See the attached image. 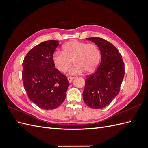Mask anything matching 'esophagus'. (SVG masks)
I'll use <instances>...</instances> for the list:
<instances>
[{
    "label": "esophagus",
    "instance_id": "34e87169",
    "mask_svg": "<svg viewBox=\"0 0 148 148\" xmlns=\"http://www.w3.org/2000/svg\"><path fill=\"white\" fill-rule=\"evenodd\" d=\"M74 77H69L68 78V80H69V82L70 83V82H71L73 81V80L74 79Z\"/></svg>",
    "mask_w": 148,
    "mask_h": 148
}]
</instances>
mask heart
Returning a JSON list of instances; mask_svg holds the SVG:
<instances>
[{"label": "heart", "instance_id": "b5f03b06", "mask_svg": "<svg viewBox=\"0 0 148 148\" xmlns=\"http://www.w3.org/2000/svg\"><path fill=\"white\" fill-rule=\"evenodd\" d=\"M70 75H78L84 70L90 73L95 70L100 60V51L94 44L78 41H71L62 46L61 52H56L53 54L52 60L56 68L61 72H65L70 66Z\"/></svg>", "mask_w": 148, "mask_h": 148}]
</instances>
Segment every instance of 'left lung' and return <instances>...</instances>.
Wrapping results in <instances>:
<instances>
[{
	"instance_id": "1",
	"label": "left lung",
	"mask_w": 148,
	"mask_h": 148,
	"mask_svg": "<svg viewBox=\"0 0 148 148\" xmlns=\"http://www.w3.org/2000/svg\"><path fill=\"white\" fill-rule=\"evenodd\" d=\"M100 49L101 60L98 69L85 81L83 98L92 109H103L118 95L125 75V65L118 49L101 38H86Z\"/></svg>"
}]
</instances>
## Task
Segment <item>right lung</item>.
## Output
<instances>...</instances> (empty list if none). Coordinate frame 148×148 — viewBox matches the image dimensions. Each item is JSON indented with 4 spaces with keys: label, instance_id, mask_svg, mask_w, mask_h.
I'll use <instances>...</instances> for the list:
<instances>
[{
    "label": "right lung",
    "instance_id": "obj_1",
    "mask_svg": "<svg viewBox=\"0 0 148 148\" xmlns=\"http://www.w3.org/2000/svg\"><path fill=\"white\" fill-rule=\"evenodd\" d=\"M59 41H44L34 46L23 62L22 79L29 99L45 110L54 109L64 102L69 82L55 68L52 56Z\"/></svg>",
    "mask_w": 148,
    "mask_h": 148
}]
</instances>
